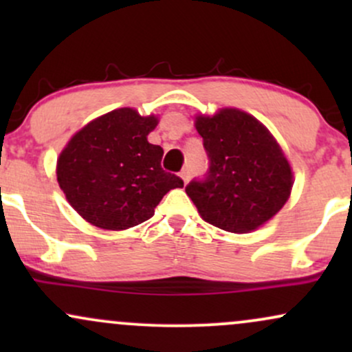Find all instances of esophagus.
<instances>
[{
  "label": "esophagus",
  "instance_id": "1",
  "mask_svg": "<svg viewBox=\"0 0 352 352\" xmlns=\"http://www.w3.org/2000/svg\"><path fill=\"white\" fill-rule=\"evenodd\" d=\"M180 177H182V180H184V184H187L190 179V168H184V170L180 172Z\"/></svg>",
  "mask_w": 352,
  "mask_h": 352
}]
</instances>
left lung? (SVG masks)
Returning a JSON list of instances; mask_svg holds the SVG:
<instances>
[{
    "mask_svg": "<svg viewBox=\"0 0 352 352\" xmlns=\"http://www.w3.org/2000/svg\"><path fill=\"white\" fill-rule=\"evenodd\" d=\"M195 127L208 170L185 192L201 218L225 232L246 233L276 215L292 192L293 173L268 129L236 109L197 117Z\"/></svg>",
    "mask_w": 352,
    "mask_h": 352,
    "instance_id": "8db88e82",
    "label": "left lung"
}]
</instances>
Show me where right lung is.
<instances>
[{
  "mask_svg": "<svg viewBox=\"0 0 352 352\" xmlns=\"http://www.w3.org/2000/svg\"><path fill=\"white\" fill-rule=\"evenodd\" d=\"M155 117L117 109L79 131L60 152L59 187L84 220L104 230H125L153 215L179 175L160 165L164 148L148 144Z\"/></svg>",
  "mask_w": 352,
  "mask_h": 352,
  "instance_id": "add662e5",
  "label": "right lung"
}]
</instances>
